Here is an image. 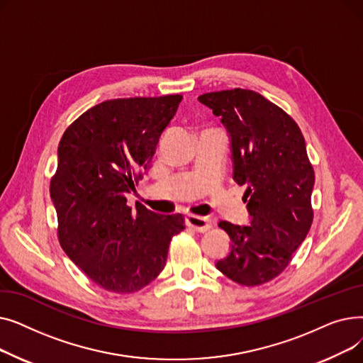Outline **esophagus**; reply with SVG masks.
Returning a JSON list of instances; mask_svg holds the SVG:
<instances>
[{"mask_svg":"<svg viewBox=\"0 0 363 363\" xmlns=\"http://www.w3.org/2000/svg\"><path fill=\"white\" fill-rule=\"evenodd\" d=\"M185 222L189 228H193V230L197 233H204L212 226L211 219L204 218V216H197V215H188L185 218Z\"/></svg>","mask_w":363,"mask_h":363,"instance_id":"obj_1","label":"esophagus"}]
</instances>
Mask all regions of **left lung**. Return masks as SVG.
I'll use <instances>...</instances> for the list:
<instances>
[{
    "instance_id": "8db88e82",
    "label": "left lung",
    "mask_w": 363,
    "mask_h": 363,
    "mask_svg": "<svg viewBox=\"0 0 363 363\" xmlns=\"http://www.w3.org/2000/svg\"><path fill=\"white\" fill-rule=\"evenodd\" d=\"M199 101L213 110L231 138L234 179L250 225L220 220L231 252L216 262L230 279L255 287L290 264L313 220L315 172L298 125L277 104L250 89L207 92Z\"/></svg>"
}]
</instances>
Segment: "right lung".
Returning <instances> with one entry per match:
<instances>
[{
  "mask_svg": "<svg viewBox=\"0 0 363 363\" xmlns=\"http://www.w3.org/2000/svg\"><path fill=\"white\" fill-rule=\"evenodd\" d=\"M181 100L179 94L107 100L82 113L60 140L50 184L57 235L69 259L107 291L144 289L185 228L181 213L126 204Z\"/></svg>",
  "mask_w": 363,
  "mask_h": 363,
  "instance_id": "right-lung-1",
  "label": "right lung"
}]
</instances>
